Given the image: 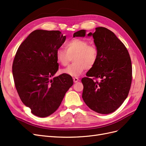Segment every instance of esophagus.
<instances>
[{
  "instance_id": "34e87169",
  "label": "esophagus",
  "mask_w": 146,
  "mask_h": 146,
  "mask_svg": "<svg viewBox=\"0 0 146 146\" xmlns=\"http://www.w3.org/2000/svg\"><path fill=\"white\" fill-rule=\"evenodd\" d=\"M73 80H74V83H77V82H78L79 79L77 77H74V78H73Z\"/></svg>"
}]
</instances>
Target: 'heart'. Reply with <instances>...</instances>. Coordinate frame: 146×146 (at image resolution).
<instances>
[{
    "label": "heart",
    "instance_id": "obj_1",
    "mask_svg": "<svg viewBox=\"0 0 146 146\" xmlns=\"http://www.w3.org/2000/svg\"><path fill=\"white\" fill-rule=\"evenodd\" d=\"M65 50L58 48L56 51L57 62L66 66L73 58L74 63L60 70L63 74L78 77L86 69H90L95 65L98 58V50L96 46L89 45L86 40L73 39L66 43Z\"/></svg>",
    "mask_w": 146,
    "mask_h": 146
}]
</instances>
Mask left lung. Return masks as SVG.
<instances>
[{
	"label": "left lung",
	"instance_id": "obj_1",
	"mask_svg": "<svg viewBox=\"0 0 146 146\" xmlns=\"http://www.w3.org/2000/svg\"><path fill=\"white\" fill-rule=\"evenodd\" d=\"M86 30L74 33L73 37H85ZM98 50L95 65L82 79V98L86 105L100 114L111 113L127 98L132 79L131 62L127 48L111 30L99 27L90 32ZM99 78V82L90 77Z\"/></svg>",
	"mask_w": 146,
	"mask_h": 146
}]
</instances>
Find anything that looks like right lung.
<instances>
[{"label":"right lung","mask_w":146,"mask_h":146,"mask_svg":"<svg viewBox=\"0 0 146 146\" xmlns=\"http://www.w3.org/2000/svg\"><path fill=\"white\" fill-rule=\"evenodd\" d=\"M65 40L66 36L58 30H34L15 56L12 69L17 93L36 116L54 113L73 85L71 76L65 74L50 78L58 69L56 51Z\"/></svg>","instance_id":"obj_1"}]
</instances>
